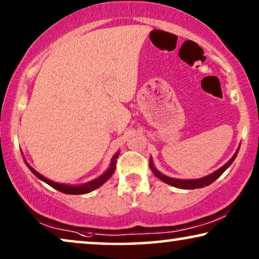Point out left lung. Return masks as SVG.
<instances>
[{"mask_svg": "<svg viewBox=\"0 0 259 259\" xmlns=\"http://www.w3.org/2000/svg\"><path fill=\"white\" fill-rule=\"evenodd\" d=\"M238 150H240V148H238L237 151L234 153V156L230 158V160L227 161V163L223 165L222 167H220L219 169H216L215 172L210 173V175H208V176L203 177V178H200V179L186 180V179L169 178V177L163 175V173H160L156 167L153 166L152 159H150V168H151V171L153 172V175L156 176L158 179H160L161 181H164L165 184L171 185V186H175L177 188H183V190H194V188H202L204 186H208V185H210L211 183H214V181L218 179L219 177L221 176L222 173L225 172L226 169L228 168L231 164H233V161L235 160V158H236L237 153H238Z\"/></svg>", "mask_w": 259, "mask_h": 259, "instance_id": "8db88e82", "label": "left lung"}]
</instances>
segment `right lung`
Instances as JSON below:
<instances>
[{
    "instance_id": "obj_1",
    "label": "right lung",
    "mask_w": 259,
    "mask_h": 259,
    "mask_svg": "<svg viewBox=\"0 0 259 259\" xmlns=\"http://www.w3.org/2000/svg\"><path fill=\"white\" fill-rule=\"evenodd\" d=\"M119 152H116V154L113 157V159H111L110 161V166L109 168L107 169V171L103 173L102 176H100L99 178H96L94 180L92 181H88V183L86 184H82V185H78V186H72V185H65V184H58V183H55V181L50 180L48 178H45L44 176H41L40 173H38L36 169H33L32 167L30 166V165L26 163V166H28L30 168V171L33 173L34 176L37 177L38 179H40L41 181H44V183H46L48 185H50V186L56 188L57 191H59L61 193H66V194H86V193H90L92 191L96 190V188H99L101 185H103L106 183V181L110 178L111 176L114 175L115 172V168H116V158L118 157Z\"/></svg>"
}]
</instances>
